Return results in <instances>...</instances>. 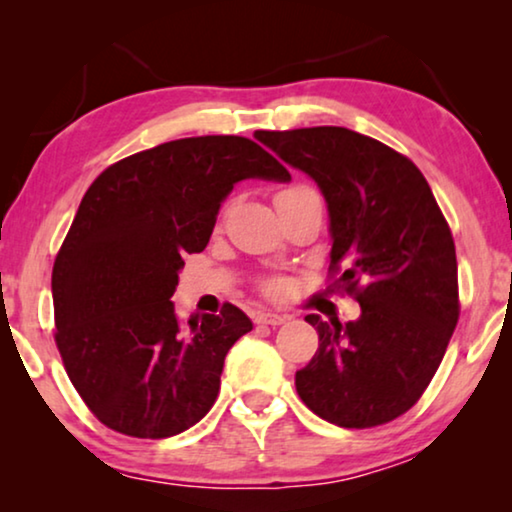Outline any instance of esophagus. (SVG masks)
<instances>
[{"instance_id": "obj_1", "label": "esophagus", "mask_w": 512, "mask_h": 512, "mask_svg": "<svg viewBox=\"0 0 512 512\" xmlns=\"http://www.w3.org/2000/svg\"><path fill=\"white\" fill-rule=\"evenodd\" d=\"M286 319L289 317H284V314H275V312H258L256 314V324H263V326H282Z\"/></svg>"}]
</instances>
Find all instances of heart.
<instances>
[{"instance_id": "b5f03b06", "label": "heart", "mask_w": 512, "mask_h": 512, "mask_svg": "<svg viewBox=\"0 0 512 512\" xmlns=\"http://www.w3.org/2000/svg\"><path fill=\"white\" fill-rule=\"evenodd\" d=\"M296 191H305L303 186H293V188H286V191H282L279 195H286V193H296ZM277 195V198H279ZM284 279H270V282H265V291L268 293H282L284 291Z\"/></svg>"}]
</instances>
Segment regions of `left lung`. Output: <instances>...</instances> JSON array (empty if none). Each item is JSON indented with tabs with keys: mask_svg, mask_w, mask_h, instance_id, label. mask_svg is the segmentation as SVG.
<instances>
[{
	"mask_svg": "<svg viewBox=\"0 0 512 512\" xmlns=\"http://www.w3.org/2000/svg\"><path fill=\"white\" fill-rule=\"evenodd\" d=\"M254 137L319 186L333 286L361 305L347 324L307 314L319 349L296 373L298 396L345 429L387 424L419 401L457 326L450 226L417 165L373 137L335 125Z\"/></svg>",
	"mask_w": 512,
	"mask_h": 512,
	"instance_id": "8db88e82",
	"label": "left lung"
}]
</instances>
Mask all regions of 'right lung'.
I'll return each instance as SVG.
<instances>
[{
    "label": "right lung",
    "mask_w": 512,
    "mask_h": 512,
    "mask_svg": "<svg viewBox=\"0 0 512 512\" xmlns=\"http://www.w3.org/2000/svg\"><path fill=\"white\" fill-rule=\"evenodd\" d=\"M242 179L291 174L247 137H186L118 160L83 195L53 265L55 345L109 429L177 436L219 396L228 349L254 324L230 303L181 324L170 298Z\"/></svg>",
    "instance_id": "right-lung-1"
}]
</instances>
